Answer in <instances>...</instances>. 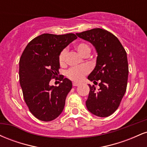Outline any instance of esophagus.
<instances>
[{"mask_svg":"<svg viewBox=\"0 0 147 147\" xmlns=\"http://www.w3.org/2000/svg\"><path fill=\"white\" fill-rule=\"evenodd\" d=\"M79 84H80L77 83V82H72V86H78Z\"/></svg>","mask_w":147,"mask_h":147,"instance_id":"34e87169","label":"esophagus"}]
</instances>
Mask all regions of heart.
<instances>
[{
  "instance_id": "heart-1",
  "label": "heart",
  "mask_w": 147,
  "mask_h": 147,
  "mask_svg": "<svg viewBox=\"0 0 147 147\" xmlns=\"http://www.w3.org/2000/svg\"><path fill=\"white\" fill-rule=\"evenodd\" d=\"M76 50L82 56L88 55L90 52V48L87 43H77L75 45ZM67 50L63 49L61 52H60L59 55V61L61 65H63L65 63V59H66ZM90 72V68L86 65H82V66L77 67V68H71L67 71L66 75L69 79H71L75 82H79L83 79L84 76L87 75Z\"/></svg>"
}]
</instances>
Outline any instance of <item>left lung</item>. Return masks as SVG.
I'll use <instances>...</instances> for the list:
<instances>
[{"instance_id":"8db88e82","label":"left lung","mask_w":147,"mask_h":147,"mask_svg":"<svg viewBox=\"0 0 147 147\" xmlns=\"http://www.w3.org/2000/svg\"><path fill=\"white\" fill-rule=\"evenodd\" d=\"M79 38L90 42L97 52L95 69L88 77L99 88L89 86L86 102L88 110L98 117H108L119 107L126 90L129 65L126 50L119 39L107 30L95 28L77 33Z\"/></svg>"}]
</instances>
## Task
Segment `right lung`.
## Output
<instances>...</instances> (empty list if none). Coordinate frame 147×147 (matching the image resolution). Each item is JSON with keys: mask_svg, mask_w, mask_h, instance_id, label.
Returning <instances> with one entry per match:
<instances>
[{"mask_svg": "<svg viewBox=\"0 0 147 147\" xmlns=\"http://www.w3.org/2000/svg\"><path fill=\"white\" fill-rule=\"evenodd\" d=\"M77 37L75 34H43L27 45L19 61V82L29 111L39 120L50 122L63 110L72 82L63 75L58 77L59 55ZM52 78L61 82L50 87Z\"/></svg>", "mask_w": 147, "mask_h": 147, "instance_id": "obj_1", "label": "right lung"}]
</instances>
